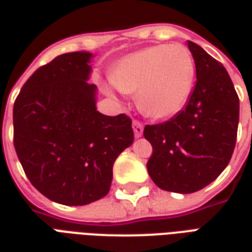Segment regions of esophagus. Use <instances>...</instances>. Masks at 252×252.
<instances>
[{
  "label": "esophagus",
  "instance_id": "obj_1",
  "mask_svg": "<svg viewBox=\"0 0 252 252\" xmlns=\"http://www.w3.org/2000/svg\"><path fill=\"white\" fill-rule=\"evenodd\" d=\"M133 130L135 138H139L142 133H144V125L141 124L139 121H133Z\"/></svg>",
  "mask_w": 252,
  "mask_h": 252
}]
</instances>
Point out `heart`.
<instances>
[{"mask_svg":"<svg viewBox=\"0 0 252 252\" xmlns=\"http://www.w3.org/2000/svg\"><path fill=\"white\" fill-rule=\"evenodd\" d=\"M110 79L122 93L138 91L137 103L146 115L166 118L181 111L188 102L194 62L183 45H153L121 59Z\"/></svg>","mask_w":252,"mask_h":252,"instance_id":"obj_1","label":"heart"}]
</instances>
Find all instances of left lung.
<instances>
[{
    "mask_svg": "<svg viewBox=\"0 0 252 252\" xmlns=\"http://www.w3.org/2000/svg\"><path fill=\"white\" fill-rule=\"evenodd\" d=\"M196 86L185 107L164 124L146 125L153 146L148 161L158 188L193 193L218 179L232 157L239 124V98L223 64L188 41Z\"/></svg>",
    "mask_w": 252,
    "mask_h": 252,
    "instance_id": "1",
    "label": "left lung"
}]
</instances>
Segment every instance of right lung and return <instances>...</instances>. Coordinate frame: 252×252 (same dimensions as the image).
Instances as JSON below:
<instances>
[{
  "instance_id": "obj_1",
  "label": "right lung",
  "mask_w": 252,
  "mask_h": 252,
  "mask_svg": "<svg viewBox=\"0 0 252 252\" xmlns=\"http://www.w3.org/2000/svg\"><path fill=\"white\" fill-rule=\"evenodd\" d=\"M90 52H69L40 67L13 106L14 149L24 172L45 197L86 205L110 190L113 165L133 144L131 119L96 110V86L87 83Z\"/></svg>"
}]
</instances>
